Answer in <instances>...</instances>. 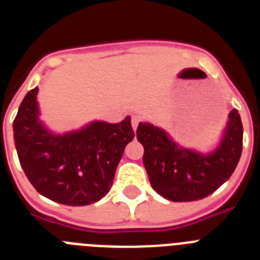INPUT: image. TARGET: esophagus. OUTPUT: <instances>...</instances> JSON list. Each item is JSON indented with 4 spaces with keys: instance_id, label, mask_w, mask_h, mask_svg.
Masks as SVG:
<instances>
[{
    "instance_id": "34e87169",
    "label": "esophagus",
    "mask_w": 260,
    "mask_h": 260,
    "mask_svg": "<svg viewBox=\"0 0 260 260\" xmlns=\"http://www.w3.org/2000/svg\"><path fill=\"white\" fill-rule=\"evenodd\" d=\"M139 122H141V117H139V116H133L132 117V126H133V128H134V132L137 130Z\"/></svg>"
}]
</instances>
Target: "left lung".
Instances as JSON below:
<instances>
[{
	"label": "left lung",
	"instance_id": "left-lung-1",
	"mask_svg": "<svg viewBox=\"0 0 260 260\" xmlns=\"http://www.w3.org/2000/svg\"><path fill=\"white\" fill-rule=\"evenodd\" d=\"M242 137L237 109L229 113L221 142L208 155L178 146L162 128L151 123L141 122L137 128L151 186L172 202L203 199L229 180L242 153Z\"/></svg>",
	"mask_w": 260,
	"mask_h": 260
}]
</instances>
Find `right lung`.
<instances>
[{"instance_id":"obj_1","label":"right lung","mask_w":260,"mask_h":260,"mask_svg":"<svg viewBox=\"0 0 260 260\" xmlns=\"http://www.w3.org/2000/svg\"><path fill=\"white\" fill-rule=\"evenodd\" d=\"M39 88L31 89L14 119L19 162L32 186L48 199L66 206L100 201L113 183L126 144L134 139L132 118L93 121L77 132L53 134L39 119Z\"/></svg>"}]
</instances>
